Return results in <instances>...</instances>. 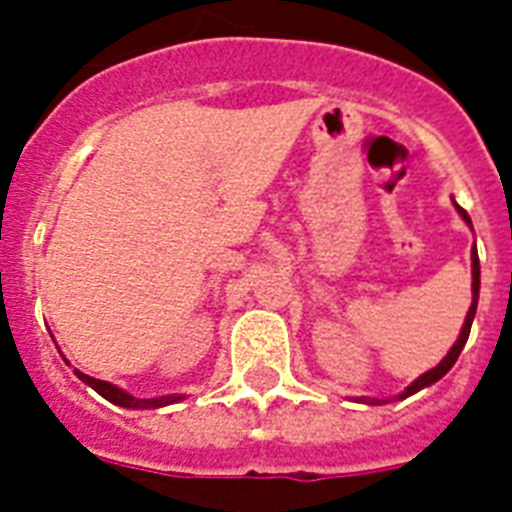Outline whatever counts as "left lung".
<instances>
[{
  "instance_id": "left-lung-1",
  "label": "left lung",
  "mask_w": 512,
  "mask_h": 512,
  "mask_svg": "<svg viewBox=\"0 0 512 512\" xmlns=\"http://www.w3.org/2000/svg\"><path fill=\"white\" fill-rule=\"evenodd\" d=\"M454 207H457V212H460V217H462V220H465V223L470 225V217H468V212H465V209H462L460 204H454ZM470 265H473V284H470V287H473V303H470V311H468V316H465V324H462L460 340L454 342V345H452V350H449V353H446V356H444V361H441V364H438L436 369H430V372L420 374V377H417V380H414L412 385H409V388L404 390V393H401V398L412 396V393H417V390L428 388V385H433V382H438V380H441V377H444V374L449 372V369H452V366H454V361H457V358H460L462 348H465V342H468L470 327H473V319H476L478 289H481V268H478V252H476V244H473V252H470ZM372 404H374V401H372ZM377 404H380V401H377Z\"/></svg>"
}]
</instances>
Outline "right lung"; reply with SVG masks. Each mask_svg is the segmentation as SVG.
I'll return each instance as SVG.
<instances>
[{
    "label": "right lung",
    "mask_w": 512,
    "mask_h": 512,
    "mask_svg": "<svg viewBox=\"0 0 512 512\" xmlns=\"http://www.w3.org/2000/svg\"><path fill=\"white\" fill-rule=\"evenodd\" d=\"M76 374H79V380L87 382L92 390H98L100 396L106 398V401H111V404L116 406H124V409H159V406H170L183 398V396H177V393H172V396H159V398H135L130 396V393H124V390L116 388V385H111V382L95 380V377L82 372H76Z\"/></svg>",
    "instance_id": "1"
}]
</instances>
